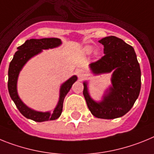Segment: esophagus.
Listing matches in <instances>:
<instances>
[{
	"label": "esophagus",
	"mask_w": 154,
	"mask_h": 154,
	"mask_svg": "<svg viewBox=\"0 0 154 154\" xmlns=\"http://www.w3.org/2000/svg\"><path fill=\"white\" fill-rule=\"evenodd\" d=\"M77 76H78L79 79H80V80H82V79H84L87 76V72L85 71V70H84V69H81L77 70Z\"/></svg>",
	"instance_id": "1"
}]
</instances>
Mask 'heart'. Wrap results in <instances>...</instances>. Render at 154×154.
<instances>
[{
  "mask_svg": "<svg viewBox=\"0 0 154 154\" xmlns=\"http://www.w3.org/2000/svg\"><path fill=\"white\" fill-rule=\"evenodd\" d=\"M91 51H92L91 46H86V47L85 48V52L86 53H91Z\"/></svg>",
  "mask_w": 154,
  "mask_h": 154,
  "instance_id": "obj_1",
  "label": "heart"
}]
</instances>
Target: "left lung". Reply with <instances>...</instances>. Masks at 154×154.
<instances>
[{
    "mask_svg": "<svg viewBox=\"0 0 154 154\" xmlns=\"http://www.w3.org/2000/svg\"><path fill=\"white\" fill-rule=\"evenodd\" d=\"M99 42L104 45L105 55L91 63V69L95 74L114 70L112 87L99 103L91 98L86 82L83 94L94 116L112 119L123 116L133 106L141 88V71L133 46L116 36L105 37Z\"/></svg>",
    "mask_w": 154,
    "mask_h": 154,
    "instance_id": "obj_1",
    "label": "left lung"
}]
</instances>
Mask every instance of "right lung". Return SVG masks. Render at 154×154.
I'll use <instances>...</instances> for the list:
<instances>
[{
  "mask_svg": "<svg viewBox=\"0 0 154 154\" xmlns=\"http://www.w3.org/2000/svg\"><path fill=\"white\" fill-rule=\"evenodd\" d=\"M60 44V39L57 38H45L40 39L32 38L27 40L23 45H20L17 48L18 50L14 53L12 60L11 61L9 65L8 88L11 97L21 114L27 119H30L35 122H41L49 120H55L60 116L63 111L64 98L68 91L70 90L73 83L77 81V77L76 76H73L61 86L60 95L58 105L53 113L50 114L49 112H40L32 110L21 101L17 93V80H18V74L21 68L23 67L25 63L31 57L38 54L42 51V49L57 47Z\"/></svg>",
  "mask_w": 154,
  "mask_h": 154,
  "instance_id": "1",
  "label": "right lung"
}]
</instances>
